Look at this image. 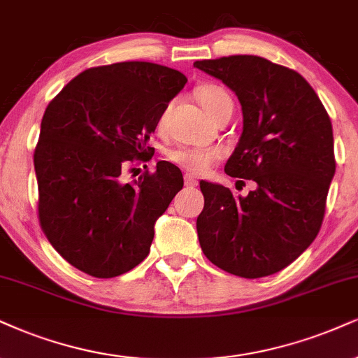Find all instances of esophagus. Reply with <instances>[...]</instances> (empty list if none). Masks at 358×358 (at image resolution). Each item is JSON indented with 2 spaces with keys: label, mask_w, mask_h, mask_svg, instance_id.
Wrapping results in <instances>:
<instances>
[{
  "label": "esophagus",
  "mask_w": 358,
  "mask_h": 358,
  "mask_svg": "<svg viewBox=\"0 0 358 358\" xmlns=\"http://www.w3.org/2000/svg\"><path fill=\"white\" fill-rule=\"evenodd\" d=\"M184 184H186V187H196L197 186V179L194 178L192 174H186V176H184Z\"/></svg>",
  "instance_id": "obj_1"
}]
</instances>
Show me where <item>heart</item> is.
<instances>
[{
	"label": "heart",
	"mask_w": 358,
	"mask_h": 358,
	"mask_svg": "<svg viewBox=\"0 0 358 358\" xmlns=\"http://www.w3.org/2000/svg\"><path fill=\"white\" fill-rule=\"evenodd\" d=\"M196 98L202 104V108L209 113L210 117H213L224 104L232 103L227 91H224L222 87L215 85H204L197 87ZM159 122H162V116L159 119ZM220 156H222V151L217 148H186V145H180V148H176L167 152V157H169L171 162L180 166L182 169L199 172V174L209 169L210 164H213L214 161H217Z\"/></svg>",
	"instance_id": "b5f03b06"
}]
</instances>
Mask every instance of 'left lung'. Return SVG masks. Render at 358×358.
<instances>
[{
	"label": "left lung",
	"mask_w": 358,
	"mask_h": 358,
	"mask_svg": "<svg viewBox=\"0 0 358 358\" xmlns=\"http://www.w3.org/2000/svg\"><path fill=\"white\" fill-rule=\"evenodd\" d=\"M194 66L236 92L244 126L224 171L255 182L244 197L201 180L202 252L234 275H272L320 231L335 174L332 122L301 74L266 57L239 55Z\"/></svg>",
	"instance_id": "obj_1"
}]
</instances>
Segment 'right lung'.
I'll list each match as a JSON object with an SVG mask.
<instances>
[{"label": "right lung", "instance_id": "obj_1", "mask_svg": "<svg viewBox=\"0 0 358 358\" xmlns=\"http://www.w3.org/2000/svg\"><path fill=\"white\" fill-rule=\"evenodd\" d=\"M186 83L167 66L126 61L86 69L48 104L34 149L39 224L79 271L111 279L148 257L182 172L159 161L134 182L121 174L152 156L148 141Z\"/></svg>", "mask_w": 358, "mask_h": 358}]
</instances>
